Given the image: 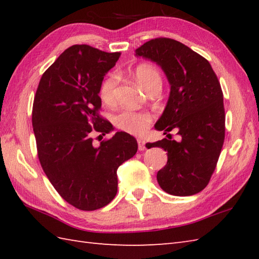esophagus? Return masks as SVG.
<instances>
[{"label": "esophagus", "instance_id": "obj_1", "mask_svg": "<svg viewBox=\"0 0 259 259\" xmlns=\"http://www.w3.org/2000/svg\"><path fill=\"white\" fill-rule=\"evenodd\" d=\"M137 141H138V149H139L140 151L145 150V149H146V147H145L146 141H145L144 139H138Z\"/></svg>", "mask_w": 259, "mask_h": 259}]
</instances>
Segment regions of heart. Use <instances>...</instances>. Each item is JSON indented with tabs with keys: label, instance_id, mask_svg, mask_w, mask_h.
Listing matches in <instances>:
<instances>
[{
	"label": "heart",
	"instance_id": "heart-1",
	"mask_svg": "<svg viewBox=\"0 0 259 259\" xmlns=\"http://www.w3.org/2000/svg\"><path fill=\"white\" fill-rule=\"evenodd\" d=\"M135 78L138 84L146 92L153 87H161V76L156 68L150 64H140L135 70ZM118 84V75L110 73L102 81L100 85V98L107 104H111L115 100V88ZM152 115L148 112H136L131 110H123L114 117V123L119 129L125 133L140 136L149 128Z\"/></svg>",
	"mask_w": 259,
	"mask_h": 259
}]
</instances>
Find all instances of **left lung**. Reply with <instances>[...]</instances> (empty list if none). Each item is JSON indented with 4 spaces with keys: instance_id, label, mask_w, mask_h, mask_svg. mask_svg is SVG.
<instances>
[{
    "instance_id": "1",
    "label": "left lung",
    "mask_w": 259,
    "mask_h": 259,
    "mask_svg": "<svg viewBox=\"0 0 259 259\" xmlns=\"http://www.w3.org/2000/svg\"><path fill=\"white\" fill-rule=\"evenodd\" d=\"M156 62L170 84V95L155 128L167 138L152 144L167 151V164L157 174L161 189L174 196L198 194L208 185L225 140L224 96L210 63L172 38L158 37L136 50ZM178 131L182 140L171 139Z\"/></svg>"
}]
</instances>
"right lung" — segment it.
I'll return each instance as SVG.
<instances>
[{"label": "right lung", "mask_w": 259, "mask_h": 259, "mask_svg": "<svg viewBox=\"0 0 259 259\" xmlns=\"http://www.w3.org/2000/svg\"><path fill=\"white\" fill-rule=\"evenodd\" d=\"M120 52L108 53L87 45L67 49L38 83L32 109L37 156L59 195L80 210L107 206L117 195V170L133 158L135 137L118 131L100 146L92 134L112 130L99 110L100 85Z\"/></svg>", "instance_id": "1"}]
</instances>
